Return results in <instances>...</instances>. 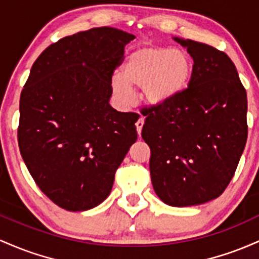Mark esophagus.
<instances>
[{
    "label": "esophagus",
    "mask_w": 259,
    "mask_h": 259,
    "mask_svg": "<svg viewBox=\"0 0 259 259\" xmlns=\"http://www.w3.org/2000/svg\"><path fill=\"white\" fill-rule=\"evenodd\" d=\"M143 124H144V120L143 118H139V120L136 122V128H137V133L139 136H141L142 133V128H143Z\"/></svg>",
    "instance_id": "esophagus-1"
}]
</instances>
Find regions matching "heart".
I'll return each instance as SVG.
<instances>
[{
  "instance_id": "1",
  "label": "heart",
  "mask_w": 259,
  "mask_h": 259,
  "mask_svg": "<svg viewBox=\"0 0 259 259\" xmlns=\"http://www.w3.org/2000/svg\"><path fill=\"white\" fill-rule=\"evenodd\" d=\"M193 62L187 54L167 46H144L127 56L121 75H114L111 88L122 105L132 103V89H141L147 105L154 109L170 105L187 89Z\"/></svg>"
}]
</instances>
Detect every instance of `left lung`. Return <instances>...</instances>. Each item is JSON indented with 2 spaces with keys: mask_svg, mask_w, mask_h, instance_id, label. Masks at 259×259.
<instances>
[{
  "mask_svg": "<svg viewBox=\"0 0 259 259\" xmlns=\"http://www.w3.org/2000/svg\"><path fill=\"white\" fill-rule=\"evenodd\" d=\"M193 59L188 88L160 109H143L155 193L171 207L222 194L247 141V94L230 57L207 44L174 37Z\"/></svg>",
  "mask_w": 259,
  "mask_h": 259,
  "instance_id": "obj_1",
  "label": "left lung"
}]
</instances>
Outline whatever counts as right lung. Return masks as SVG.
<instances>
[{"mask_svg":"<svg viewBox=\"0 0 259 259\" xmlns=\"http://www.w3.org/2000/svg\"><path fill=\"white\" fill-rule=\"evenodd\" d=\"M135 37L110 27L63 37L37 57L20 94L22 158L40 190L66 210L104 202L137 141L138 115L109 104L112 73Z\"/></svg>","mask_w":259,"mask_h":259,"instance_id":"right-lung-1","label":"right lung"}]
</instances>
